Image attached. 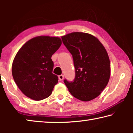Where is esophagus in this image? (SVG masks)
Segmentation results:
<instances>
[{
	"instance_id": "1",
	"label": "esophagus",
	"mask_w": 133,
	"mask_h": 133,
	"mask_svg": "<svg viewBox=\"0 0 133 133\" xmlns=\"http://www.w3.org/2000/svg\"><path fill=\"white\" fill-rule=\"evenodd\" d=\"M58 78H59L60 80L62 81L64 79V76L63 75H59L58 76Z\"/></svg>"
}]
</instances>
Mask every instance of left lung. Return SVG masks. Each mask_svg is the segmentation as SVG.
<instances>
[{
  "label": "left lung",
  "mask_w": 133,
  "mask_h": 133,
  "mask_svg": "<svg viewBox=\"0 0 133 133\" xmlns=\"http://www.w3.org/2000/svg\"><path fill=\"white\" fill-rule=\"evenodd\" d=\"M73 58L75 78L64 83L73 96L89 102L100 95L108 84L110 62L106 50L93 35L73 32L62 37Z\"/></svg>",
  "instance_id": "left-lung-1"
}]
</instances>
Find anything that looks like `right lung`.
I'll return each mask as SVG.
<instances>
[{
  "mask_svg": "<svg viewBox=\"0 0 133 133\" xmlns=\"http://www.w3.org/2000/svg\"><path fill=\"white\" fill-rule=\"evenodd\" d=\"M62 44L58 37L33 38L18 51L12 64V76L24 95L34 100L50 96L58 77L52 73L51 57Z\"/></svg>",
  "mask_w": 133,
  "mask_h": 133,
  "instance_id": "right-lung-1",
  "label": "right lung"
}]
</instances>
